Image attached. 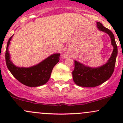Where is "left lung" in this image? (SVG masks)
Listing matches in <instances>:
<instances>
[{
    "label": "left lung",
    "mask_w": 123,
    "mask_h": 123,
    "mask_svg": "<svg viewBox=\"0 0 123 123\" xmlns=\"http://www.w3.org/2000/svg\"><path fill=\"white\" fill-rule=\"evenodd\" d=\"M98 28L106 33L111 39L114 50L111 56L106 64L100 67L93 68L85 67L79 62H74V69L73 71V80L77 85L86 87H92L101 85L108 80L114 71L115 61L118 53L117 46L114 36L111 30L105 28L101 23L97 22Z\"/></svg>",
    "instance_id": "obj_1"
}]
</instances>
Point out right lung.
Returning a JSON list of instances; mask_svg holds the SVG:
<instances>
[{
	"instance_id": "1",
	"label": "right lung",
	"mask_w": 123,
	"mask_h": 123,
	"mask_svg": "<svg viewBox=\"0 0 123 123\" xmlns=\"http://www.w3.org/2000/svg\"><path fill=\"white\" fill-rule=\"evenodd\" d=\"M12 36L9 39L5 53L8 68L17 80L29 87H37L46 83L50 78L54 66L59 62V54L52 55L35 66L30 68H19L15 66L10 61L8 46Z\"/></svg>"
}]
</instances>
